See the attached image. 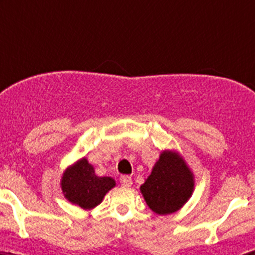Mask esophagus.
I'll list each match as a JSON object with an SVG mask.
<instances>
[{"instance_id": "obj_1", "label": "esophagus", "mask_w": 255, "mask_h": 255, "mask_svg": "<svg viewBox=\"0 0 255 255\" xmlns=\"http://www.w3.org/2000/svg\"><path fill=\"white\" fill-rule=\"evenodd\" d=\"M120 181H121V184H122L123 186H126V187H129V186H132V184H133V181H132V177H130V176H128V175H122V176H121Z\"/></svg>"}]
</instances>
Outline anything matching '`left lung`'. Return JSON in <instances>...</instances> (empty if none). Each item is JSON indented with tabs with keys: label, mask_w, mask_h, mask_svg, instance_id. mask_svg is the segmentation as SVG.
<instances>
[{
	"label": "left lung",
	"mask_w": 255,
	"mask_h": 255,
	"mask_svg": "<svg viewBox=\"0 0 255 255\" xmlns=\"http://www.w3.org/2000/svg\"><path fill=\"white\" fill-rule=\"evenodd\" d=\"M194 185V174L179 153L164 150L140 186V192L153 212L170 215L186 204Z\"/></svg>",
	"instance_id": "8db88e82"
}]
</instances>
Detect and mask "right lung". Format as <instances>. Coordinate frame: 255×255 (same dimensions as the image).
Listing matches in <instances>:
<instances>
[{
  "instance_id": "right-lung-1",
  "label": "right lung",
  "mask_w": 255,
  "mask_h": 255,
  "mask_svg": "<svg viewBox=\"0 0 255 255\" xmlns=\"http://www.w3.org/2000/svg\"><path fill=\"white\" fill-rule=\"evenodd\" d=\"M60 185L66 200L84 210H91L101 204L116 181L110 176H97L94 166L82 158L64 171Z\"/></svg>"
}]
</instances>
